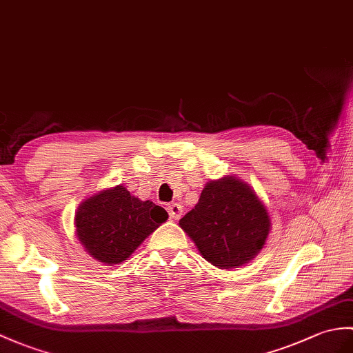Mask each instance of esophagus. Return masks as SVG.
<instances>
[{
    "mask_svg": "<svg viewBox=\"0 0 353 353\" xmlns=\"http://www.w3.org/2000/svg\"><path fill=\"white\" fill-rule=\"evenodd\" d=\"M167 210H168L171 219H176L177 221V219L182 218V215H183V208L180 206L179 203H170Z\"/></svg>",
    "mask_w": 353,
    "mask_h": 353,
    "instance_id": "obj_1",
    "label": "esophagus"
}]
</instances>
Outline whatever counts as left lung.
Returning a JSON list of instances; mask_svg holds the SVG:
<instances>
[{
    "label": "left lung",
    "mask_w": 353,
    "mask_h": 353,
    "mask_svg": "<svg viewBox=\"0 0 353 353\" xmlns=\"http://www.w3.org/2000/svg\"><path fill=\"white\" fill-rule=\"evenodd\" d=\"M201 257L219 269L241 268L263 250L270 216L252 188L236 176L210 180L179 221Z\"/></svg>",
    "instance_id": "1"
}]
</instances>
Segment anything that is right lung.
<instances>
[{
	"label": "right lung",
	"instance_id": "add662e5",
	"mask_svg": "<svg viewBox=\"0 0 353 353\" xmlns=\"http://www.w3.org/2000/svg\"><path fill=\"white\" fill-rule=\"evenodd\" d=\"M168 214L150 200H139L125 186L90 195L75 214L77 237L87 254L108 266L123 263Z\"/></svg>",
	"mask_w": 353,
	"mask_h": 353
}]
</instances>
